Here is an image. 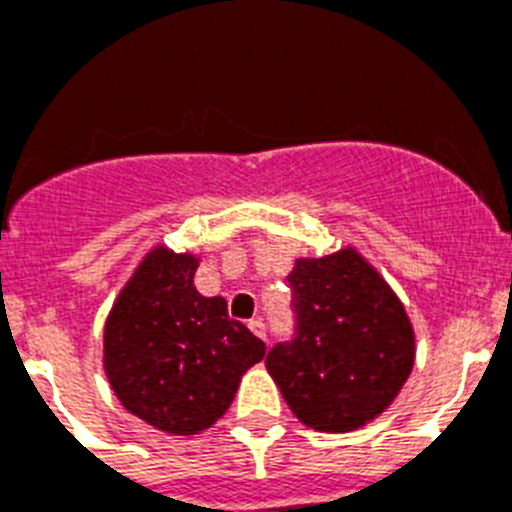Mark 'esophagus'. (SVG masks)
Masks as SVG:
<instances>
[{
	"label": "esophagus",
	"instance_id": "34e87169",
	"mask_svg": "<svg viewBox=\"0 0 512 512\" xmlns=\"http://www.w3.org/2000/svg\"><path fill=\"white\" fill-rule=\"evenodd\" d=\"M248 328H251L253 336H259L261 341H266V325L261 323V320H251V323H248Z\"/></svg>",
	"mask_w": 512,
	"mask_h": 512
}]
</instances>
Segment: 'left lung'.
Masks as SVG:
<instances>
[{
	"label": "left lung",
	"mask_w": 512,
	"mask_h": 512,
	"mask_svg": "<svg viewBox=\"0 0 512 512\" xmlns=\"http://www.w3.org/2000/svg\"><path fill=\"white\" fill-rule=\"evenodd\" d=\"M287 282L295 333L266 354V369L307 428H361L390 408L413 372L408 312L354 248L297 259Z\"/></svg>",
	"instance_id": "left-lung-1"
}]
</instances>
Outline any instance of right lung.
I'll return each mask as SVG.
<instances>
[{
    "instance_id": "add662e5",
    "label": "right lung",
    "mask_w": 512,
    "mask_h": 512,
    "mask_svg": "<svg viewBox=\"0 0 512 512\" xmlns=\"http://www.w3.org/2000/svg\"><path fill=\"white\" fill-rule=\"evenodd\" d=\"M192 253L156 248L135 269L104 325V372L117 400L164 433L210 428L233 402L261 338L228 318L223 297L194 289Z\"/></svg>"
}]
</instances>
